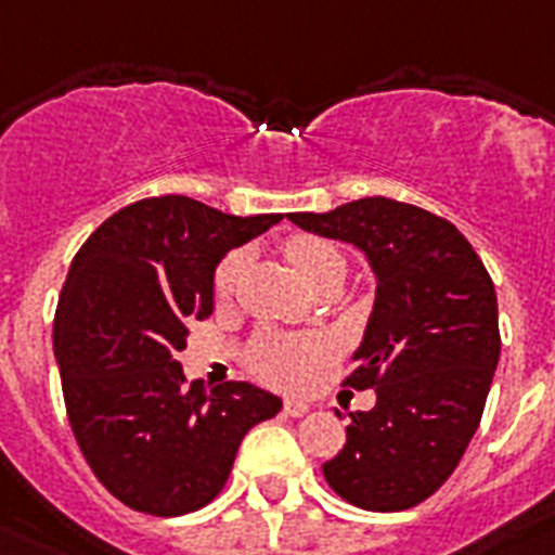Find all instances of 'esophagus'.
<instances>
[{
	"instance_id": "esophagus-1",
	"label": "esophagus",
	"mask_w": 555,
	"mask_h": 555,
	"mask_svg": "<svg viewBox=\"0 0 555 555\" xmlns=\"http://www.w3.org/2000/svg\"><path fill=\"white\" fill-rule=\"evenodd\" d=\"M309 402H304V400H286L283 402V411H286L288 416H304V414H309Z\"/></svg>"
}]
</instances>
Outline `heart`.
I'll return each instance as SVG.
<instances>
[{"mask_svg": "<svg viewBox=\"0 0 555 555\" xmlns=\"http://www.w3.org/2000/svg\"><path fill=\"white\" fill-rule=\"evenodd\" d=\"M286 258L295 263L306 283L311 288L323 286V283H343L346 278V255L334 244L314 235H295L283 244ZM241 269H244V251H229L215 269L212 292L218 300H229L235 295L237 281H241ZM332 351L326 337L320 334H283V332H260L251 340L246 351V363L258 374L278 388H304L318 365L323 363Z\"/></svg>", "mask_w": 555, "mask_h": 555, "instance_id": "obj_1", "label": "heart"}]
</instances>
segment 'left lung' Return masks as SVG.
Instances as JSON below:
<instances>
[{"mask_svg": "<svg viewBox=\"0 0 555 555\" xmlns=\"http://www.w3.org/2000/svg\"><path fill=\"white\" fill-rule=\"evenodd\" d=\"M288 221L360 246L377 274L343 379L374 388L377 402L349 414L346 446L323 476L363 511H409L446 485L482 420L502 349L491 274L451 221L402 201L377 195Z\"/></svg>", "mask_w": 555, "mask_h": 555, "instance_id": "1", "label": "left lung"}]
</instances>
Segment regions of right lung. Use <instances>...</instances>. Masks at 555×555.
<instances>
[{"label": "right lung", "mask_w": 555, "mask_h": 555, "mask_svg": "<svg viewBox=\"0 0 555 555\" xmlns=\"http://www.w3.org/2000/svg\"><path fill=\"white\" fill-rule=\"evenodd\" d=\"M278 221L162 195L109 215L73 258L53 323L64 409L90 470L139 514L209 505L246 431L281 411L249 383L206 393L176 360L186 326L212 314L223 255Z\"/></svg>", "instance_id": "right-lung-1"}]
</instances>
